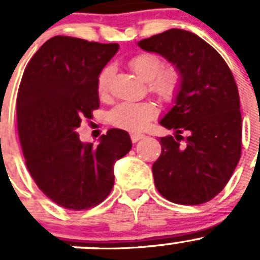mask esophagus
<instances>
[{
  "instance_id": "obj_1",
  "label": "esophagus",
  "mask_w": 260,
  "mask_h": 260,
  "mask_svg": "<svg viewBox=\"0 0 260 260\" xmlns=\"http://www.w3.org/2000/svg\"><path fill=\"white\" fill-rule=\"evenodd\" d=\"M144 137H145V136L141 135V133H132V135H131V140H132L133 144H136L137 141L142 140Z\"/></svg>"
}]
</instances>
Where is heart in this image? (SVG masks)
I'll use <instances>...</instances> for the list:
<instances>
[{"label": "heart", "instance_id": "heart-1", "mask_svg": "<svg viewBox=\"0 0 260 260\" xmlns=\"http://www.w3.org/2000/svg\"><path fill=\"white\" fill-rule=\"evenodd\" d=\"M129 67L136 74L147 82V88L163 103L177 99L182 86V73L174 65L164 67L161 57L152 52H140L129 59ZM114 69L108 65L97 77V91L101 97L108 96ZM157 109L151 103H122L110 113V120L115 127L128 131H141L156 118Z\"/></svg>", "mask_w": 260, "mask_h": 260}]
</instances>
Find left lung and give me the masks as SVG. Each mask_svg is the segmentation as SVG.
Here are the masks:
<instances>
[{"instance_id":"obj_1","label":"left lung","mask_w":260,"mask_h":260,"mask_svg":"<svg viewBox=\"0 0 260 260\" xmlns=\"http://www.w3.org/2000/svg\"><path fill=\"white\" fill-rule=\"evenodd\" d=\"M138 46L160 53L182 73L176 105L160 120L176 137L160 138L161 154L152 164L155 187L172 203H207L229 183L241 157L240 96L231 69L215 48L183 29H169Z\"/></svg>"}]
</instances>
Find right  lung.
Instances as JSON below:
<instances>
[{"label": "right lung", "mask_w": 260, "mask_h": 260, "mask_svg": "<svg viewBox=\"0 0 260 260\" xmlns=\"http://www.w3.org/2000/svg\"><path fill=\"white\" fill-rule=\"evenodd\" d=\"M118 48V43L56 36L24 70L16 115L25 166L38 188L65 209L103 203L114 185V163L132 147L129 135L116 128L99 145L83 144L75 132L100 106L97 77Z\"/></svg>", "instance_id": "obj_1"}]
</instances>
